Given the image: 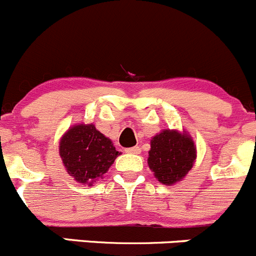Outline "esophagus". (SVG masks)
Listing matches in <instances>:
<instances>
[{
    "instance_id": "1",
    "label": "esophagus",
    "mask_w": 256,
    "mask_h": 256,
    "mask_svg": "<svg viewBox=\"0 0 256 256\" xmlns=\"http://www.w3.org/2000/svg\"><path fill=\"white\" fill-rule=\"evenodd\" d=\"M126 153H132V154H140V148L138 147V146H136V147L126 148Z\"/></svg>"
}]
</instances>
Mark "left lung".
<instances>
[{
  "mask_svg": "<svg viewBox=\"0 0 256 256\" xmlns=\"http://www.w3.org/2000/svg\"><path fill=\"white\" fill-rule=\"evenodd\" d=\"M196 148L191 138L176 130H163L150 140V168L164 184H176L194 166Z\"/></svg>",
  "mask_w": 256,
  "mask_h": 256,
  "instance_id": "left-lung-1",
  "label": "left lung"
}]
</instances>
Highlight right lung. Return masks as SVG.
Masks as SVG:
<instances>
[{
	"label": "right lung",
	"instance_id": "right-lung-1",
	"mask_svg": "<svg viewBox=\"0 0 256 256\" xmlns=\"http://www.w3.org/2000/svg\"><path fill=\"white\" fill-rule=\"evenodd\" d=\"M60 157L68 174L80 184H92L106 174L119 154L112 140L93 124L70 128L60 140Z\"/></svg>",
	"mask_w": 256,
	"mask_h": 256
}]
</instances>
